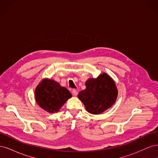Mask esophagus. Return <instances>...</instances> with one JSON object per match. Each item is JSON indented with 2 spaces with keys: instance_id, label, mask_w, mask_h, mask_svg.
<instances>
[{
  "instance_id": "1",
  "label": "esophagus",
  "mask_w": 158,
  "mask_h": 158,
  "mask_svg": "<svg viewBox=\"0 0 158 158\" xmlns=\"http://www.w3.org/2000/svg\"><path fill=\"white\" fill-rule=\"evenodd\" d=\"M72 94H73V95H74V96H76V95H78V92H77V90L75 89H73V90H72Z\"/></svg>"
}]
</instances>
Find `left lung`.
Returning <instances> with one entry per match:
<instances>
[{
  "label": "left lung",
  "mask_w": 158,
  "mask_h": 158,
  "mask_svg": "<svg viewBox=\"0 0 158 158\" xmlns=\"http://www.w3.org/2000/svg\"><path fill=\"white\" fill-rule=\"evenodd\" d=\"M85 89L78 94L89 113H102L112 106L117 98V89L113 79L107 74L99 75L97 78H89L85 82Z\"/></svg>",
  "instance_id": "8db88e82"
}]
</instances>
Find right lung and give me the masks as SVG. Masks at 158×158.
I'll list each match as a JSON object with an SVG mask.
<instances>
[{"label": "right lung", "instance_id": "add662e5", "mask_svg": "<svg viewBox=\"0 0 158 158\" xmlns=\"http://www.w3.org/2000/svg\"><path fill=\"white\" fill-rule=\"evenodd\" d=\"M37 104L49 113L57 112L66 101L72 97L69 91L59 83L45 79L37 85L35 92Z\"/></svg>", "mask_w": 158, "mask_h": 158}]
</instances>
